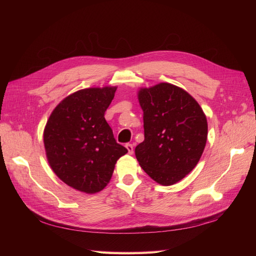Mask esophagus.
Returning <instances> with one entry per match:
<instances>
[{
	"label": "esophagus",
	"instance_id": "34e87169",
	"mask_svg": "<svg viewBox=\"0 0 256 256\" xmlns=\"http://www.w3.org/2000/svg\"><path fill=\"white\" fill-rule=\"evenodd\" d=\"M126 148H127L129 154H134V145L132 144H130V143L126 144Z\"/></svg>",
	"mask_w": 256,
	"mask_h": 256
}]
</instances>
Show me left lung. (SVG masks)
<instances>
[{"mask_svg":"<svg viewBox=\"0 0 256 256\" xmlns=\"http://www.w3.org/2000/svg\"><path fill=\"white\" fill-rule=\"evenodd\" d=\"M144 141L136 147L138 164L152 180L171 186L196 168L207 141V120L196 100L170 83L141 88Z\"/></svg>","mask_w":256,"mask_h":256,"instance_id":"obj_1","label":"left lung"}]
</instances>
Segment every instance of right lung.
Listing matches in <instances>:
<instances>
[{
    "label": "right lung",
    "mask_w": 256,
    "mask_h": 256,
    "mask_svg": "<svg viewBox=\"0 0 256 256\" xmlns=\"http://www.w3.org/2000/svg\"><path fill=\"white\" fill-rule=\"evenodd\" d=\"M116 86L84 88L67 96L51 113L44 144L53 172L84 193L102 191L115 164L128 150L115 141L104 118Z\"/></svg>",
    "instance_id": "add662e5"
}]
</instances>
